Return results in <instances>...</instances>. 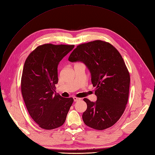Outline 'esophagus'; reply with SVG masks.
<instances>
[{"label": "esophagus", "mask_w": 155, "mask_h": 155, "mask_svg": "<svg viewBox=\"0 0 155 155\" xmlns=\"http://www.w3.org/2000/svg\"><path fill=\"white\" fill-rule=\"evenodd\" d=\"M73 99H74V102H77V101H80L81 99V98H79V97H73Z\"/></svg>", "instance_id": "esophagus-1"}]
</instances>
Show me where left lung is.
<instances>
[{"label":"left lung","mask_w":155,"mask_h":155,"mask_svg":"<svg viewBox=\"0 0 155 155\" xmlns=\"http://www.w3.org/2000/svg\"><path fill=\"white\" fill-rule=\"evenodd\" d=\"M68 60L85 64L91 73L92 84L96 87V102L84 99L87 106L82 114L84 124L100 130L114 125L125 109L130 81L120 53L109 43L96 40L78 45Z\"/></svg>","instance_id":"left-lung-1"}]
</instances>
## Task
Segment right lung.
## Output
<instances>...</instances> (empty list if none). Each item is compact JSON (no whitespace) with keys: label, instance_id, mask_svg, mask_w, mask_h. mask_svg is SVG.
I'll return each mask as SVG.
<instances>
[{"label":"right lung","instance_id":"1","mask_svg":"<svg viewBox=\"0 0 155 155\" xmlns=\"http://www.w3.org/2000/svg\"><path fill=\"white\" fill-rule=\"evenodd\" d=\"M74 45L45 44L27 57L21 90L27 110L40 127L52 130L63 125L74 100L54 94L58 82V66Z\"/></svg>","mask_w":155,"mask_h":155}]
</instances>
